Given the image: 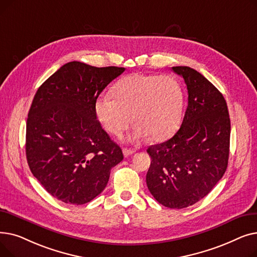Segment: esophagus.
Listing matches in <instances>:
<instances>
[{"label": "esophagus", "instance_id": "obj_1", "mask_svg": "<svg viewBox=\"0 0 257 257\" xmlns=\"http://www.w3.org/2000/svg\"><path fill=\"white\" fill-rule=\"evenodd\" d=\"M134 152H136V150L128 149V148H123V154H124L125 157H128V156L134 154Z\"/></svg>", "mask_w": 257, "mask_h": 257}]
</instances>
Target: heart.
<instances>
[{"label":"heart","instance_id":"1","mask_svg":"<svg viewBox=\"0 0 257 257\" xmlns=\"http://www.w3.org/2000/svg\"><path fill=\"white\" fill-rule=\"evenodd\" d=\"M113 95L98 98L96 113L104 128L114 136L129 127L132 115L137 124L134 139L150 136L152 141H164L180 124L183 90L173 76L132 74L118 81Z\"/></svg>","mask_w":257,"mask_h":257}]
</instances>
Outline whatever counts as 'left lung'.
<instances>
[{"label": "left lung", "instance_id": "8db88e82", "mask_svg": "<svg viewBox=\"0 0 257 257\" xmlns=\"http://www.w3.org/2000/svg\"><path fill=\"white\" fill-rule=\"evenodd\" d=\"M172 70L184 79L187 108L176 134L148 148L146 181L160 204L181 209L204 198L226 172L230 118L223 94L203 75L188 66Z\"/></svg>", "mask_w": 257, "mask_h": 257}]
</instances>
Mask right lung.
I'll return each mask as SVG.
<instances>
[{
    "label": "right lung",
    "mask_w": 257,
    "mask_h": 257,
    "mask_svg": "<svg viewBox=\"0 0 257 257\" xmlns=\"http://www.w3.org/2000/svg\"><path fill=\"white\" fill-rule=\"evenodd\" d=\"M124 71L72 61L35 93L27 118V161L45 190L64 203L85 204L100 195L124 158L96 113L99 94Z\"/></svg>",
    "instance_id": "1"
}]
</instances>
